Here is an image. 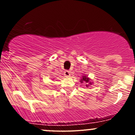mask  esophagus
I'll return each instance as SVG.
<instances>
[{"instance_id":"esophagus-1","label":"esophagus","mask_w":135,"mask_h":135,"mask_svg":"<svg viewBox=\"0 0 135 135\" xmlns=\"http://www.w3.org/2000/svg\"><path fill=\"white\" fill-rule=\"evenodd\" d=\"M64 74L66 76H70V72L69 71V70H65L64 72Z\"/></svg>"}]
</instances>
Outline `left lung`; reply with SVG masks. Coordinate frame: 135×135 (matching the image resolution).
<instances>
[{"instance_id": "1", "label": "left lung", "mask_w": 135, "mask_h": 135, "mask_svg": "<svg viewBox=\"0 0 135 135\" xmlns=\"http://www.w3.org/2000/svg\"><path fill=\"white\" fill-rule=\"evenodd\" d=\"M82 81H85V82H86V83H89V84H91V82H89V79L88 78H87L86 76H84L82 77V79H81V82H82ZM86 86L88 87V85H87V84H86Z\"/></svg>"}]
</instances>
